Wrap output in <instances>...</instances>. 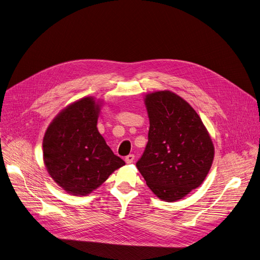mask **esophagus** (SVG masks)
<instances>
[{
  "label": "esophagus",
  "mask_w": 260,
  "mask_h": 260,
  "mask_svg": "<svg viewBox=\"0 0 260 260\" xmlns=\"http://www.w3.org/2000/svg\"><path fill=\"white\" fill-rule=\"evenodd\" d=\"M134 160H135V156L133 154H131V155L125 157V162L127 163V165H129V163H133Z\"/></svg>",
  "instance_id": "obj_1"
}]
</instances>
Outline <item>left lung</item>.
Listing matches in <instances>:
<instances>
[{
  "label": "left lung",
  "instance_id": "left-lung-1",
  "mask_svg": "<svg viewBox=\"0 0 260 260\" xmlns=\"http://www.w3.org/2000/svg\"><path fill=\"white\" fill-rule=\"evenodd\" d=\"M148 142L137 162L147 186L161 200L174 202L197 188L213 165L211 136L195 109L171 90L144 95Z\"/></svg>",
  "mask_w": 260,
  "mask_h": 260
}]
</instances>
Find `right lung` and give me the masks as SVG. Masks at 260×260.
<instances>
[{
    "instance_id": "obj_1",
    "label": "right lung",
    "mask_w": 260,
    "mask_h": 260,
    "mask_svg": "<svg viewBox=\"0 0 260 260\" xmlns=\"http://www.w3.org/2000/svg\"><path fill=\"white\" fill-rule=\"evenodd\" d=\"M103 104L92 95L81 98L64 107L45 132V168L67 194L87 196L125 165L98 131Z\"/></svg>"
}]
</instances>
